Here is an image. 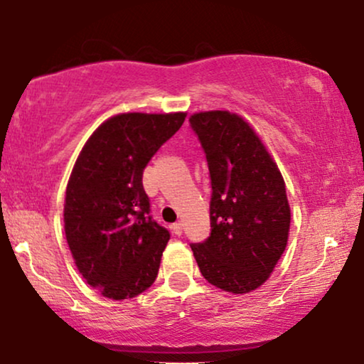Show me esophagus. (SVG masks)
I'll list each match as a JSON object with an SVG mask.
<instances>
[{
    "label": "esophagus",
    "instance_id": "esophagus-1",
    "mask_svg": "<svg viewBox=\"0 0 364 364\" xmlns=\"http://www.w3.org/2000/svg\"><path fill=\"white\" fill-rule=\"evenodd\" d=\"M173 232H174V235L181 236V232H183V224H181V223H174V224H173Z\"/></svg>",
    "mask_w": 364,
    "mask_h": 364
}]
</instances>
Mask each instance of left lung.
Wrapping results in <instances>:
<instances>
[{
  "label": "left lung",
  "instance_id": "left-lung-1",
  "mask_svg": "<svg viewBox=\"0 0 364 364\" xmlns=\"http://www.w3.org/2000/svg\"><path fill=\"white\" fill-rule=\"evenodd\" d=\"M210 173V236L191 243L200 272L219 289L243 294L272 274L289 235L286 185L243 118L229 111L190 118Z\"/></svg>",
  "mask_w": 364,
  "mask_h": 364
}]
</instances>
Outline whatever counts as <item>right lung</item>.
Masks as SVG:
<instances>
[{"label": "right lung", "instance_id": "1", "mask_svg": "<svg viewBox=\"0 0 364 364\" xmlns=\"http://www.w3.org/2000/svg\"><path fill=\"white\" fill-rule=\"evenodd\" d=\"M185 118L112 116L75 162L65 198L66 241L83 279L106 298H135L156 281L171 235L150 215L141 176Z\"/></svg>", "mask_w": 364, "mask_h": 364}]
</instances>
